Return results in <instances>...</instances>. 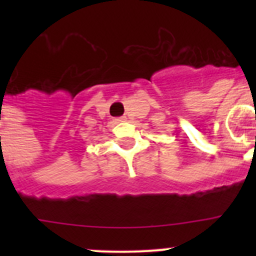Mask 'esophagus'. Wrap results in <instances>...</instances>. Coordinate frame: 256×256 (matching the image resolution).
<instances>
[{"label":"esophagus","mask_w":256,"mask_h":256,"mask_svg":"<svg viewBox=\"0 0 256 256\" xmlns=\"http://www.w3.org/2000/svg\"><path fill=\"white\" fill-rule=\"evenodd\" d=\"M126 119V116H122V118H118V119H114V122L115 123H119V122H124Z\"/></svg>","instance_id":"34e87169"}]
</instances>
